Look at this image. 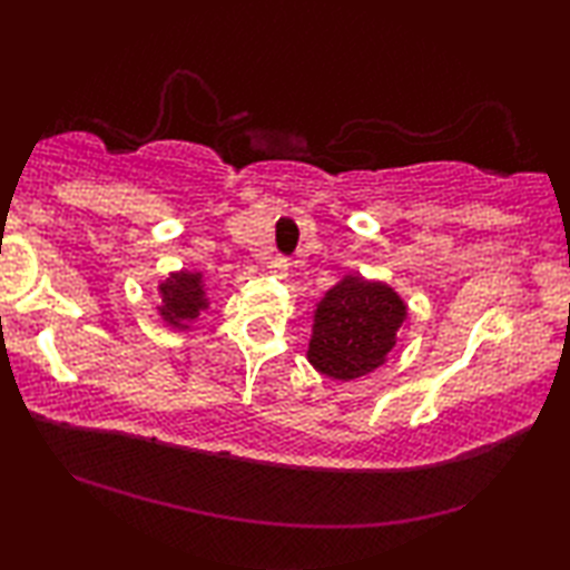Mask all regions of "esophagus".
Segmentation results:
<instances>
[{
    "mask_svg": "<svg viewBox=\"0 0 570 570\" xmlns=\"http://www.w3.org/2000/svg\"><path fill=\"white\" fill-rule=\"evenodd\" d=\"M268 272H272L276 278L288 276V258L286 256H274L272 262H268Z\"/></svg>",
    "mask_w": 570,
    "mask_h": 570,
    "instance_id": "esophagus-1",
    "label": "esophagus"
}]
</instances>
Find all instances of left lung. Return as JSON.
Wrapping results in <instances>:
<instances>
[{"instance_id":"left-lung-1","label":"left lung","mask_w":570,"mask_h":570,"mask_svg":"<svg viewBox=\"0 0 570 570\" xmlns=\"http://www.w3.org/2000/svg\"><path fill=\"white\" fill-rule=\"evenodd\" d=\"M404 316L407 308L390 286L346 276L316 306L308 362L326 377H362L390 354Z\"/></svg>"}]
</instances>
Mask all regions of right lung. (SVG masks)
<instances>
[{
	"label": "right lung",
	"mask_w": 570,
	"mask_h": 570,
	"mask_svg": "<svg viewBox=\"0 0 570 570\" xmlns=\"http://www.w3.org/2000/svg\"><path fill=\"white\" fill-rule=\"evenodd\" d=\"M158 292L163 296V306H160V316L163 322H168L170 326H183L186 330V322H193L198 316L200 308H206V292L200 286V274H170L168 282H163L158 286Z\"/></svg>",
	"instance_id": "obj_1"
}]
</instances>
